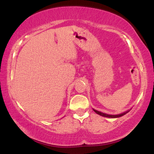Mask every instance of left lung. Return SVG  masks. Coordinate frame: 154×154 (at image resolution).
I'll return each mask as SVG.
<instances>
[{"label": "left lung", "mask_w": 154, "mask_h": 154, "mask_svg": "<svg viewBox=\"0 0 154 154\" xmlns=\"http://www.w3.org/2000/svg\"><path fill=\"white\" fill-rule=\"evenodd\" d=\"M93 111H95L96 114H99L100 116H105V117H109V118H117V117H120V116L125 115V114H126L127 113L129 112L130 111H126V112H124L122 114H117V115H109V114H104V113H102V112H100V111H96L95 110V109H93Z\"/></svg>", "instance_id": "8db88e82"}]
</instances>
